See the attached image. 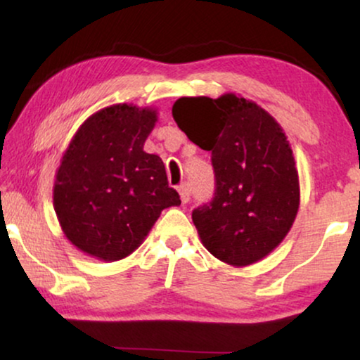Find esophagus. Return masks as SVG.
I'll return each instance as SVG.
<instances>
[{
	"mask_svg": "<svg viewBox=\"0 0 360 360\" xmlns=\"http://www.w3.org/2000/svg\"><path fill=\"white\" fill-rule=\"evenodd\" d=\"M190 185L188 184H181L180 186H179V193H180V200H181V203H188L190 201Z\"/></svg>",
	"mask_w": 360,
	"mask_h": 360,
	"instance_id": "obj_1",
	"label": "esophagus"
}]
</instances>
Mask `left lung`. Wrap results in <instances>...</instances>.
Segmentation results:
<instances>
[{"mask_svg":"<svg viewBox=\"0 0 360 360\" xmlns=\"http://www.w3.org/2000/svg\"><path fill=\"white\" fill-rule=\"evenodd\" d=\"M172 115L191 142L211 152L214 196L191 213L206 249L223 262H259L285 239L300 206L292 147L257 103L233 93L179 98Z\"/></svg>","mask_w":360,"mask_h":360,"instance_id":"left-lung-1","label":"left lung"}]
</instances>
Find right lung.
Returning <instances> with one entry per match:
<instances>
[{"mask_svg": "<svg viewBox=\"0 0 360 360\" xmlns=\"http://www.w3.org/2000/svg\"><path fill=\"white\" fill-rule=\"evenodd\" d=\"M157 111L112 105L78 127L62 157L53 208L67 239L105 262L139 248L162 210L179 206L159 155L144 152Z\"/></svg>", "mask_w": 360, "mask_h": 360, "instance_id": "1", "label": "right lung"}]
</instances>
